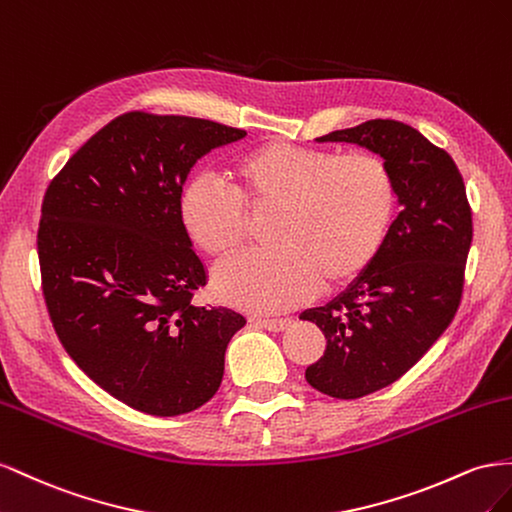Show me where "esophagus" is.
Instances as JSON below:
<instances>
[{"label":"esophagus","instance_id":"esophagus-1","mask_svg":"<svg viewBox=\"0 0 512 512\" xmlns=\"http://www.w3.org/2000/svg\"><path fill=\"white\" fill-rule=\"evenodd\" d=\"M255 324L270 330V332H283V330H287L291 326V321L289 319H257Z\"/></svg>","mask_w":512,"mask_h":512}]
</instances>
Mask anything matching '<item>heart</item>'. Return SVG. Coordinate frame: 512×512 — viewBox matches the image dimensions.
Wrapping results in <instances>:
<instances>
[{
    "label": "heart",
    "instance_id": "1",
    "mask_svg": "<svg viewBox=\"0 0 512 512\" xmlns=\"http://www.w3.org/2000/svg\"><path fill=\"white\" fill-rule=\"evenodd\" d=\"M229 178L233 191L206 178L188 182L180 221L199 251L225 259L248 240V212H274V246L231 259L214 274L218 298L257 313L294 309L319 285L354 283L382 248L397 201L392 175L375 154L285 139L240 152Z\"/></svg>",
    "mask_w": 512,
    "mask_h": 512
}]
</instances>
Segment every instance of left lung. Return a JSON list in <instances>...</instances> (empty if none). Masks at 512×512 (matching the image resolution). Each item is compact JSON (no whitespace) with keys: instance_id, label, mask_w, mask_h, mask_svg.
Listing matches in <instances>:
<instances>
[{"instance_id":"8db88e82","label":"left lung","mask_w":512,"mask_h":512,"mask_svg":"<svg viewBox=\"0 0 512 512\" xmlns=\"http://www.w3.org/2000/svg\"><path fill=\"white\" fill-rule=\"evenodd\" d=\"M317 141L358 143L382 156L401 203L369 270L330 304L302 313L326 337L306 382L349 401L397 382L455 319L472 208L455 160L403 122L369 120Z\"/></svg>"}]
</instances>
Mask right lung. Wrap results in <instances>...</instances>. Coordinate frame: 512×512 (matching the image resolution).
<instances>
[{
    "label": "right lung",
    "mask_w": 512,
    "mask_h": 512,
    "mask_svg": "<svg viewBox=\"0 0 512 512\" xmlns=\"http://www.w3.org/2000/svg\"><path fill=\"white\" fill-rule=\"evenodd\" d=\"M246 130L128 111L47 186L38 225L42 298L57 339L111 397L150 416L208 403L246 319L199 306L208 276L180 221L188 171Z\"/></svg>",
    "instance_id": "add662e5"
}]
</instances>
